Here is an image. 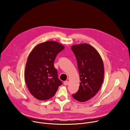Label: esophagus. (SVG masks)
I'll return each instance as SVG.
<instances>
[{"label":"esophagus","instance_id":"esophagus-1","mask_svg":"<svg viewBox=\"0 0 130 130\" xmlns=\"http://www.w3.org/2000/svg\"><path fill=\"white\" fill-rule=\"evenodd\" d=\"M68 84V81H65V82H64V85H67Z\"/></svg>","mask_w":130,"mask_h":130}]
</instances>
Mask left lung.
I'll return each mask as SVG.
<instances>
[{"label":"left lung","mask_w":130,"mask_h":130,"mask_svg":"<svg viewBox=\"0 0 130 130\" xmlns=\"http://www.w3.org/2000/svg\"><path fill=\"white\" fill-rule=\"evenodd\" d=\"M71 48L77 59L81 81L78 91L72 96L85 102L96 95L103 83V62L97 50L88 44L73 45Z\"/></svg>","instance_id":"left-lung-1"}]
</instances>
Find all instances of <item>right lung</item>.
Listing matches in <instances>:
<instances>
[{"label": "right lung", "mask_w": 130, "mask_h": 130, "mask_svg": "<svg viewBox=\"0 0 130 130\" xmlns=\"http://www.w3.org/2000/svg\"><path fill=\"white\" fill-rule=\"evenodd\" d=\"M64 48L57 42L46 41L36 45L30 53L25 79L29 91L36 99H50L62 84L53 63L57 54Z\"/></svg>", "instance_id": "add662e5"}]
</instances>
